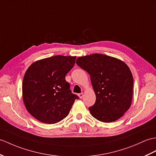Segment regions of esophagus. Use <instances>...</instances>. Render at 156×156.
<instances>
[{"mask_svg":"<svg viewBox=\"0 0 156 156\" xmlns=\"http://www.w3.org/2000/svg\"><path fill=\"white\" fill-rule=\"evenodd\" d=\"M78 97L80 98H83V96H84V94H83V93H80V94H78Z\"/></svg>","mask_w":156,"mask_h":156,"instance_id":"obj_1","label":"esophagus"}]
</instances>
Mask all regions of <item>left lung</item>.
Returning <instances> with one entry per match:
<instances>
[{
	"mask_svg": "<svg viewBox=\"0 0 156 156\" xmlns=\"http://www.w3.org/2000/svg\"><path fill=\"white\" fill-rule=\"evenodd\" d=\"M76 63L90 74L96 102L89 108L94 118L109 123L122 117L131 106L133 79L124 62L101 54L78 57Z\"/></svg>",
	"mask_w": 156,
	"mask_h": 156,
	"instance_id": "obj_1",
	"label": "left lung"
}]
</instances>
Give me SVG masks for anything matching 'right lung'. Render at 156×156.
<instances>
[{"instance_id": "right-lung-1", "label": "right lung", "mask_w": 156, "mask_h": 156, "mask_svg": "<svg viewBox=\"0 0 156 156\" xmlns=\"http://www.w3.org/2000/svg\"><path fill=\"white\" fill-rule=\"evenodd\" d=\"M76 56L57 55L34 62L23 81V99L27 111L38 121L55 124L66 118L76 99L65 76Z\"/></svg>"}]
</instances>
